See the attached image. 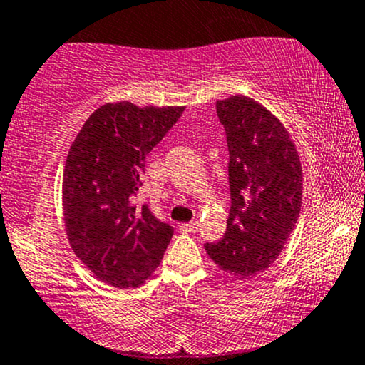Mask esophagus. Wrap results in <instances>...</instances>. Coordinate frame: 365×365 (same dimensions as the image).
Masks as SVG:
<instances>
[{"label":"esophagus","mask_w":365,"mask_h":365,"mask_svg":"<svg viewBox=\"0 0 365 365\" xmlns=\"http://www.w3.org/2000/svg\"><path fill=\"white\" fill-rule=\"evenodd\" d=\"M181 229L184 232H195L196 229H198V220H193V222H187V224H182Z\"/></svg>","instance_id":"obj_1"}]
</instances>
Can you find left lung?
<instances>
[{"label":"left lung","instance_id":"obj_1","mask_svg":"<svg viewBox=\"0 0 365 365\" xmlns=\"http://www.w3.org/2000/svg\"><path fill=\"white\" fill-rule=\"evenodd\" d=\"M229 150L226 235L207 243L208 257L237 279H248L279 257L302 207V163L288 130L248 96L215 103Z\"/></svg>","mask_w":365,"mask_h":365}]
</instances>
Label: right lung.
Segmentation results:
<instances>
[{"mask_svg": "<svg viewBox=\"0 0 365 365\" xmlns=\"http://www.w3.org/2000/svg\"><path fill=\"white\" fill-rule=\"evenodd\" d=\"M182 112L184 106L141 108L129 101L101 105L68 150L61 187L68 241L86 267L115 288L148 279L174 235L134 198L146 155Z\"/></svg>", "mask_w": 365, "mask_h": 365, "instance_id": "1", "label": "right lung"}]
</instances>
